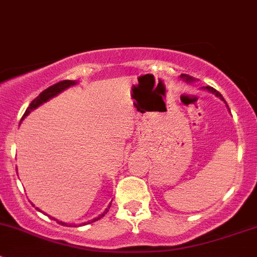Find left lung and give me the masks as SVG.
Returning a JSON list of instances; mask_svg holds the SVG:
<instances>
[{
    "instance_id": "obj_1",
    "label": "left lung",
    "mask_w": 257,
    "mask_h": 257,
    "mask_svg": "<svg viewBox=\"0 0 257 257\" xmlns=\"http://www.w3.org/2000/svg\"><path fill=\"white\" fill-rule=\"evenodd\" d=\"M181 78H183V79H185V80H193V78H191V77H189L188 76V74H181ZM206 89H208V90H210V92H212V93H215V94H216L217 95V97H220V98H221V99L222 100H225L224 99V98H222V95L221 94H220V93L219 92H217V90L216 89H214V88H212V87H206Z\"/></svg>"
}]
</instances>
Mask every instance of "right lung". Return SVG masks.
Instances as JSON below:
<instances>
[{
    "label": "right lung",
    "instance_id": "obj_1",
    "mask_svg": "<svg viewBox=\"0 0 257 257\" xmlns=\"http://www.w3.org/2000/svg\"><path fill=\"white\" fill-rule=\"evenodd\" d=\"M74 84H76V82H74V80H61V82H58V83H56V84H53V85H51V87H48L47 89L43 90V92L41 93V94L38 95L37 98H35V99H33L32 102H31V104L28 105V108H27V109H26V112H25V114H23L22 118H25L26 115H28V114L31 113V110L36 109V108H37L38 105H41V104H42V103L47 102L48 99L53 98L54 95H57V94H58V93H61L62 90H64V89H66V88L71 87V85H74ZM108 208H110V205L108 206ZM107 211H108V209H105L104 212H103L102 215H99V216H98V217H95L94 220H92V222L93 221H97V220H99L100 217L104 216V214H107ZM57 222H58V224H62V225H66V226H67V225H68V224H66V222H62V221H57Z\"/></svg>",
    "mask_w": 257,
    "mask_h": 257
}]
</instances>
